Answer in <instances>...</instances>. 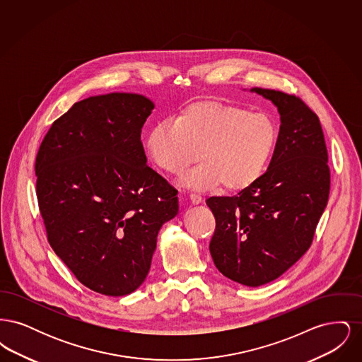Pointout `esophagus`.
<instances>
[{
    "label": "esophagus",
    "mask_w": 362,
    "mask_h": 362,
    "mask_svg": "<svg viewBox=\"0 0 362 362\" xmlns=\"http://www.w3.org/2000/svg\"><path fill=\"white\" fill-rule=\"evenodd\" d=\"M189 199H191V202H192L194 205H198V204L202 202V197H201L199 194H195V192H191V194H189Z\"/></svg>",
    "instance_id": "obj_1"
}]
</instances>
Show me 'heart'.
<instances>
[{
    "instance_id": "heart-1",
    "label": "heart",
    "mask_w": 362,
    "mask_h": 362,
    "mask_svg": "<svg viewBox=\"0 0 362 362\" xmlns=\"http://www.w3.org/2000/svg\"><path fill=\"white\" fill-rule=\"evenodd\" d=\"M279 130L266 114L236 104L202 100L187 105L175 122L157 124L148 137V151L167 173L182 175L201 155L205 161L187 183L218 185L229 192L252 187L276 153Z\"/></svg>"
}]
</instances>
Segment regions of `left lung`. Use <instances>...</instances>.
Listing matches in <instances>:
<instances>
[{"label": "left lung", "instance_id": "left-lung-1", "mask_svg": "<svg viewBox=\"0 0 362 362\" xmlns=\"http://www.w3.org/2000/svg\"><path fill=\"white\" fill-rule=\"evenodd\" d=\"M276 104L279 141L267 171L235 197H210V254L221 274L245 286L282 276L310 247L327 206V148L317 115L300 98L252 88Z\"/></svg>", "mask_w": 362, "mask_h": 362}]
</instances>
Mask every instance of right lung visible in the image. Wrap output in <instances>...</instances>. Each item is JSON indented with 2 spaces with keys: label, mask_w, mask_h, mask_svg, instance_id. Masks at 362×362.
Wrapping results in <instances>:
<instances>
[{
  "label": "right lung",
  "mask_w": 362,
  "mask_h": 362,
  "mask_svg": "<svg viewBox=\"0 0 362 362\" xmlns=\"http://www.w3.org/2000/svg\"><path fill=\"white\" fill-rule=\"evenodd\" d=\"M155 104L108 93L73 104L35 161L47 240L93 292L124 296L149 273L157 233L177 211V189L146 165L141 132Z\"/></svg>",
  "instance_id": "right-lung-1"
}]
</instances>
